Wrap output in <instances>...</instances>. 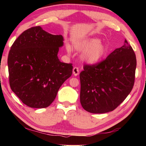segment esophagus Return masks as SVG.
Wrapping results in <instances>:
<instances>
[{"mask_svg":"<svg viewBox=\"0 0 146 146\" xmlns=\"http://www.w3.org/2000/svg\"><path fill=\"white\" fill-rule=\"evenodd\" d=\"M72 72H73V74L74 75V76H76L78 75L79 74V69H78V68L74 67L73 68V70H72Z\"/></svg>","mask_w":146,"mask_h":146,"instance_id":"esophagus-1","label":"esophagus"}]
</instances>
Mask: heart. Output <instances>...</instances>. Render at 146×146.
Wrapping results in <instances>:
<instances>
[{
    "label": "heart",
    "instance_id": "b5f03b06",
    "mask_svg": "<svg viewBox=\"0 0 146 146\" xmlns=\"http://www.w3.org/2000/svg\"><path fill=\"white\" fill-rule=\"evenodd\" d=\"M75 49L78 51H83L81 58L89 64H95L100 61L106 51V46L100 39L96 37L90 38L74 44ZM68 53H70L72 48L69 45L66 46Z\"/></svg>",
    "mask_w": 146,
    "mask_h": 146
}]
</instances>
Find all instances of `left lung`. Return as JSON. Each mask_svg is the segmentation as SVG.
Here are the masks:
<instances>
[{
  "mask_svg": "<svg viewBox=\"0 0 146 146\" xmlns=\"http://www.w3.org/2000/svg\"><path fill=\"white\" fill-rule=\"evenodd\" d=\"M136 57L126 40L104 60L96 65H84L80 74V103L93 113L116 108L130 93L135 80Z\"/></svg>",
  "mask_w": 146,
  "mask_h": 146,
  "instance_id": "left-lung-1",
  "label": "left lung"
}]
</instances>
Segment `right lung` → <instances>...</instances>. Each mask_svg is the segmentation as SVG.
<instances>
[{
	"instance_id": "right-lung-1",
	"label": "right lung",
	"mask_w": 146,
	"mask_h": 146,
	"mask_svg": "<svg viewBox=\"0 0 146 146\" xmlns=\"http://www.w3.org/2000/svg\"><path fill=\"white\" fill-rule=\"evenodd\" d=\"M63 41L62 35L35 27L24 31L12 45L8 56L10 86L28 106H49L71 76L72 64L61 62L58 57Z\"/></svg>"
}]
</instances>
